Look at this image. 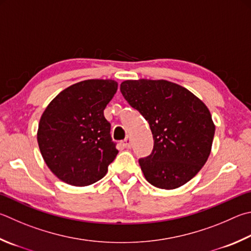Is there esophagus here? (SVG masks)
<instances>
[{"label":"esophagus","mask_w":251,"mask_h":251,"mask_svg":"<svg viewBox=\"0 0 251 251\" xmlns=\"http://www.w3.org/2000/svg\"><path fill=\"white\" fill-rule=\"evenodd\" d=\"M130 145L131 143H130L129 137H126L124 140H123V146H124L125 148H130Z\"/></svg>","instance_id":"esophagus-1"}]
</instances>
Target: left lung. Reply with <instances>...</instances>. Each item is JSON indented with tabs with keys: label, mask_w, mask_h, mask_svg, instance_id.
<instances>
[{
	"label": "left lung",
	"mask_w": 251,
	"mask_h": 251,
	"mask_svg": "<svg viewBox=\"0 0 251 251\" xmlns=\"http://www.w3.org/2000/svg\"><path fill=\"white\" fill-rule=\"evenodd\" d=\"M121 92L149 123L152 152L139 159L150 184L172 190L185 184L207 161L215 125L199 98L167 80H126Z\"/></svg>",
	"instance_id": "left-lung-1"
}]
</instances>
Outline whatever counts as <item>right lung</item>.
<instances>
[{
    "mask_svg": "<svg viewBox=\"0 0 251 251\" xmlns=\"http://www.w3.org/2000/svg\"><path fill=\"white\" fill-rule=\"evenodd\" d=\"M116 91L114 80H85L61 91L48 104L40 117L37 141L58 179L86 186L106 175L118 150L104 110Z\"/></svg>",
    "mask_w": 251,
    "mask_h": 251,
    "instance_id": "1",
    "label": "right lung"
}]
</instances>
